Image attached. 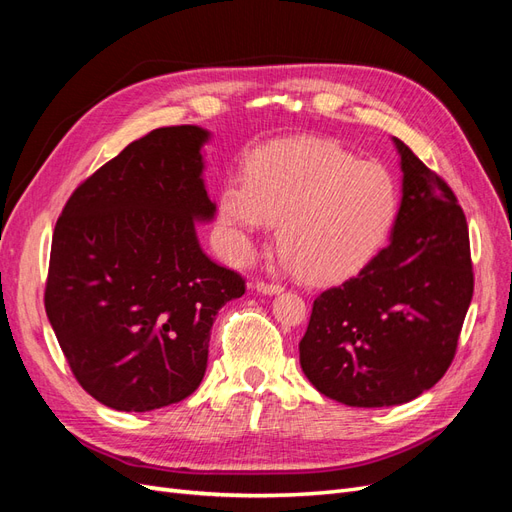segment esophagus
<instances>
[{
  "instance_id": "esophagus-1",
  "label": "esophagus",
  "mask_w": 512,
  "mask_h": 512,
  "mask_svg": "<svg viewBox=\"0 0 512 512\" xmlns=\"http://www.w3.org/2000/svg\"><path fill=\"white\" fill-rule=\"evenodd\" d=\"M256 292L260 294H269V297H273V294H280L284 292V288L280 284H265V282H256Z\"/></svg>"
}]
</instances>
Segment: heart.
Returning <instances> with one entry per match:
<instances>
[{
	"instance_id": "b5f03b06",
	"label": "heart",
	"mask_w": 512,
	"mask_h": 512,
	"mask_svg": "<svg viewBox=\"0 0 512 512\" xmlns=\"http://www.w3.org/2000/svg\"><path fill=\"white\" fill-rule=\"evenodd\" d=\"M393 175L378 162L320 138H294L258 151L245 181H230L220 218L235 260L254 252L260 235L280 224L284 267L314 282H339L376 256L397 218Z\"/></svg>"
}]
</instances>
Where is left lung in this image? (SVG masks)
I'll return each mask as SVG.
<instances>
[{"label":"left lung","instance_id":"obj_1","mask_svg":"<svg viewBox=\"0 0 512 512\" xmlns=\"http://www.w3.org/2000/svg\"><path fill=\"white\" fill-rule=\"evenodd\" d=\"M401 203L389 245L314 301L303 374L352 408L401 406L451 365L474 292L466 215L453 190L393 136Z\"/></svg>","mask_w":512,"mask_h":512}]
</instances>
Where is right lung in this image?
Returning a JSON list of instances; mask_svg holds the SVG:
<instances>
[{"label": "right lung", "instance_id": "right-lung-1", "mask_svg": "<svg viewBox=\"0 0 512 512\" xmlns=\"http://www.w3.org/2000/svg\"><path fill=\"white\" fill-rule=\"evenodd\" d=\"M211 132L153 130L74 190L57 220L44 307L72 374L100 404L149 412L203 382L215 314L245 292L203 252Z\"/></svg>", "mask_w": 512, "mask_h": 512}]
</instances>
